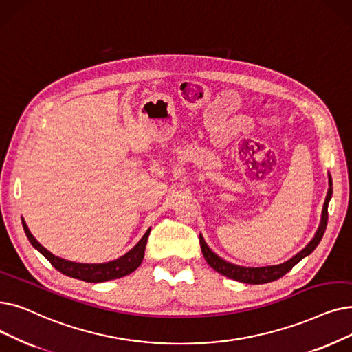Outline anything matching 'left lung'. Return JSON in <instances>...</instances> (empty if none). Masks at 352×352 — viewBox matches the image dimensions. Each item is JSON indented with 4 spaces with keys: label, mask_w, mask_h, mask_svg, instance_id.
<instances>
[{
    "label": "left lung",
    "mask_w": 352,
    "mask_h": 352,
    "mask_svg": "<svg viewBox=\"0 0 352 352\" xmlns=\"http://www.w3.org/2000/svg\"><path fill=\"white\" fill-rule=\"evenodd\" d=\"M331 197H332V179H331V175H329V190H328V194H327V198H325L324 208H322V217H320V224H319L318 230L315 233V237L308 243L307 248L302 249L292 258H289L287 262L280 263V265H273V266H263V267H246V266L233 265L230 262H226L224 258H221L220 256L214 253L207 246V243L204 241L203 236L200 234V246H201V252H203L206 262L214 270L224 274L226 278H230V279H234V280L243 282V283L261 285V283L273 282V280L282 278L283 274H286L296 263H299L303 257H307L308 254H311L316 249L319 241L322 240V236L325 233V228H327V224H328V204H329Z\"/></svg>",
    "instance_id": "left-lung-1"
}]
</instances>
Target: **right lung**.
<instances>
[{"label":"right lung","instance_id":"add662e5","mask_svg":"<svg viewBox=\"0 0 352 352\" xmlns=\"http://www.w3.org/2000/svg\"><path fill=\"white\" fill-rule=\"evenodd\" d=\"M23 227H24L25 236L30 240V243L33 244V248L37 249L45 258H47V261L58 272H62L63 274H66V276L80 279L85 282H90V283H99V282H106V280H112V279H119V278L126 276V274L138 269L144 261L145 246L148 241V236L151 233V228H148L146 233L142 236V239L136 243L128 253L120 256L119 258H116V261H112L108 263H78V262H70V261H66V258L54 256L47 249L43 248L41 244L34 239V236L30 233L24 220H23Z\"/></svg>","mask_w":352,"mask_h":352}]
</instances>
